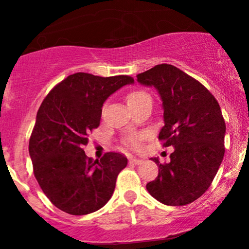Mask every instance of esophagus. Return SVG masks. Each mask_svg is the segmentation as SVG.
Wrapping results in <instances>:
<instances>
[{"label":"esophagus","mask_w":249,"mask_h":249,"mask_svg":"<svg viewBox=\"0 0 249 249\" xmlns=\"http://www.w3.org/2000/svg\"><path fill=\"white\" fill-rule=\"evenodd\" d=\"M144 162L142 159H137V158H131L130 159V163L132 164H142V163Z\"/></svg>","instance_id":"obj_1"}]
</instances>
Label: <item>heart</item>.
I'll return each instance as SVG.
<instances>
[{
  "label": "heart",
  "mask_w": 249,
  "mask_h": 249,
  "mask_svg": "<svg viewBox=\"0 0 249 249\" xmlns=\"http://www.w3.org/2000/svg\"><path fill=\"white\" fill-rule=\"evenodd\" d=\"M145 100H152V97L147 91L142 89H135L127 95V103L129 107L137 104L139 102H142ZM141 138V136H130V137L127 139V142L129 145L132 146V147H138Z\"/></svg>",
  "instance_id": "heart-1"
}]
</instances>
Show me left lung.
I'll return each mask as SVG.
<instances>
[{"label": "left lung", "instance_id": "1", "mask_svg": "<svg viewBox=\"0 0 249 249\" xmlns=\"http://www.w3.org/2000/svg\"><path fill=\"white\" fill-rule=\"evenodd\" d=\"M137 80L159 90L164 125L159 135L163 147L173 146L169 163H161L148 193L165 205L193 203L209 189L224 156L226 122L207 88L171 64H158L137 74Z\"/></svg>", "mask_w": 249, "mask_h": 249}]
</instances>
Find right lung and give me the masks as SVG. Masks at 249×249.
Wrapping results in <instances>:
<instances>
[{
	"mask_svg": "<svg viewBox=\"0 0 249 249\" xmlns=\"http://www.w3.org/2000/svg\"><path fill=\"white\" fill-rule=\"evenodd\" d=\"M132 83L130 76L77 72L54 86L40 104L29 139V155L43 193L63 212L85 215L111 198L127 158L108 152L94 161L84 147L89 132L100 125L107 98Z\"/></svg>",
	"mask_w": 249,
	"mask_h": 249,
	"instance_id": "1",
	"label": "right lung"
}]
</instances>
